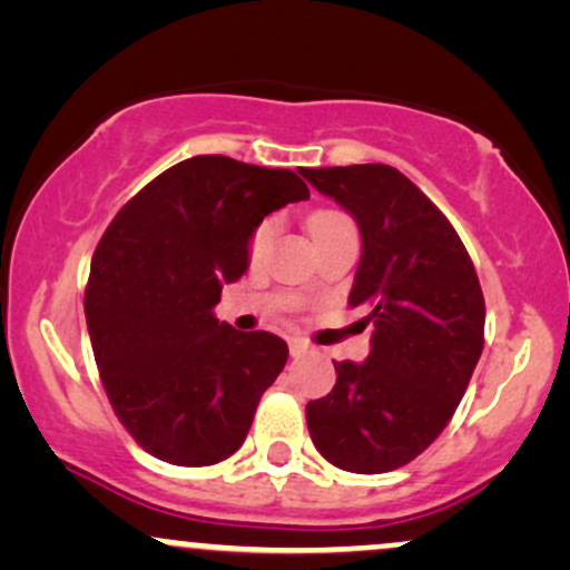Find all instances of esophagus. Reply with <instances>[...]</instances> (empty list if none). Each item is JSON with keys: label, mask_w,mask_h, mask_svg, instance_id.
Wrapping results in <instances>:
<instances>
[{"label": "esophagus", "mask_w": 570, "mask_h": 570, "mask_svg": "<svg viewBox=\"0 0 570 570\" xmlns=\"http://www.w3.org/2000/svg\"><path fill=\"white\" fill-rule=\"evenodd\" d=\"M307 351H311V345H307L305 340H299V337H292V340H289V353H292L294 358H297V356H305Z\"/></svg>", "instance_id": "obj_1"}]
</instances>
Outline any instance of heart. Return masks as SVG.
Instances as JSON below:
<instances>
[{
	"instance_id": "b5f03b06",
	"label": "heart",
	"mask_w": 570,
	"mask_h": 570,
	"mask_svg": "<svg viewBox=\"0 0 570 570\" xmlns=\"http://www.w3.org/2000/svg\"><path fill=\"white\" fill-rule=\"evenodd\" d=\"M345 222H348V219L340 217V214H335V212H316L311 219H307V233H311V238L316 240L318 235L335 230V227L345 225ZM271 235H273V222H263V225H259L257 230H254L252 244H248V254H252V259H257L259 254L265 252V246H267V240H271Z\"/></svg>"
}]
</instances>
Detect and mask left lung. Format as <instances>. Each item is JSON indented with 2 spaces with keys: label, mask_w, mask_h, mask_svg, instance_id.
Returning <instances> with one entry per match:
<instances>
[{
  "label": "left lung",
  "mask_w": 570,
  "mask_h": 570,
  "mask_svg": "<svg viewBox=\"0 0 570 570\" xmlns=\"http://www.w3.org/2000/svg\"><path fill=\"white\" fill-rule=\"evenodd\" d=\"M303 176L358 225L348 305L367 307L372 324L370 356L335 362V389L307 402V429L337 469L391 472L442 434L472 381L485 335L480 281L453 225L396 168L364 163Z\"/></svg>",
  "instance_id": "1"
}]
</instances>
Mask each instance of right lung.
<instances>
[{
	"mask_svg": "<svg viewBox=\"0 0 570 570\" xmlns=\"http://www.w3.org/2000/svg\"><path fill=\"white\" fill-rule=\"evenodd\" d=\"M311 198L289 168L198 155L120 208L98 244L85 322L104 389L128 434L174 466H212L246 440L289 348L214 316L248 271L267 214Z\"/></svg>",
	"mask_w": 570,
	"mask_h": 570,
	"instance_id": "1",
	"label": "right lung"
}]
</instances>
